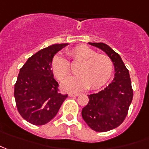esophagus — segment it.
<instances>
[{
  "label": "esophagus",
  "mask_w": 149,
  "mask_h": 149,
  "mask_svg": "<svg viewBox=\"0 0 149 149\" xmlns=\"http://www.w3.org/2000/svg\"><path fill=\"white\" fill-rule=\"evenodd\" d=\"M68 95H69V97H77V96H79V93H70Z\"/></svg>",
  "instance_id": "34e87169"
}]
</instances>
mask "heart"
<instances>
[{
  "label": "heart",
  "instance_id": "b5f03b06",
  "mask_svg": "<svg viewBox=\"0 0 149 149\" xmlns=\"http://www.w3.org/2000/svg\"><path fill=\"white\" fill-rule=\"evenodd\" d=\"M72 65L79 64L76 69L78 75L70 77L62 83V88L67 92H79L86 88L97 89L109 81L113 73L111 60L85 45H79L68 52ZM54 75L62 81L71 73L70 65L61 55H56L52 61Z\"/></svg>",
  "mask_w": 149,
  "mask_h": 149
}]
</instances>
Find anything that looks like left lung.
I'll return each instance as SVG.
<instances>
[{"mask_svg": "<svg viewBox=\"0 0 149 149\" xmlns=\"http://www.w3.org/2000/svg\"><path fill=\"white\" fill-rule=\"evenodd\" d=\"M102 50L113 62L114 79L103 90L88 96V102L82 110V117L92 130L106 132L118 127L125 119L133 99L129 70L120 55L102 42H88Z\"/></svg>", "mask_w": 149, "mask_h": 149, "instance_id": "left-lung-1", "label": "left lung"}]
</instances>
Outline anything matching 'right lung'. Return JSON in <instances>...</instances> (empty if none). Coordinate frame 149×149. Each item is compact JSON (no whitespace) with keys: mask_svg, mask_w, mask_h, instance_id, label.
<instances>
[{"mask_svg":"<svg viewBox=\"0 0 149 149\" xmlns=\"http://www.w3.org/2000/svg\"><path fill=\"white\" fill-rule=\"evenodd\" d=\"M67 45L54 44L40 50L28 59L19 70L14 96L19 113L29 123H48L67 97V94L59 92L58 83L52 70L55 54Z\"/></svg>","mask_w":149,"mask_h":149,"instance_id":"add662e5","label":"right lung"}]
</instances>
